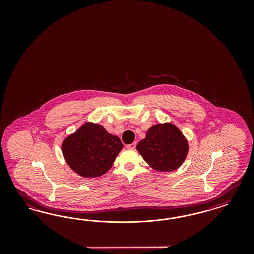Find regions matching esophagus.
Listing matches in <instances>:
<instances>
[{"mask_svg": "<svg viewBox=\"0 0 254 254\" xmlns=\"http://www.w3.org/2000/svg\"><path fill=\"white\" fill-rule=\"evenodd\" d=\"M136 142H133V143H131V144H128V145H127V149H130V150H133V149H135V147H136Z\"/></svg>", "mask_w": 254, "mask_h": 254, "instance_id": "1", "label": "esophagus"}]
</instances>
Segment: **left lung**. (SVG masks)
Listing matches in <instances>:
<instances>
[{"label":"left lung","instance_id":"1","mask_svg":"<svg viewBox=\"0 0 254 254\" xmlns=\"http://www.w3.org/2000/svg\"><path fill=\"white\" fill-rule=\"evenodd\" d=\"M136 149L147 164L157 171H174L185 162L189 143L177 126L171 123L156 124L138 141Z\"/></svg>","mask_w":254,"mask_h":254}]
</instances>
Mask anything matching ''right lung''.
<instances>
[{
	"mask_svg": "<svg viewBox=\"0 0 254 254\" xmlns=\"http://www.w3.org/2000/svg\"><path fill=\"white\" fill-rule=\"evenodd\" d=\"M119 137L100 124L86 122L62 141L63 157L79 176L100 177L112 168L123 149Z\"/></svg>",
	"mask_w": 254,
	"mask_h": 254,
	"instance_id": "1",
	"label": "right lung"
}]
</instances>
